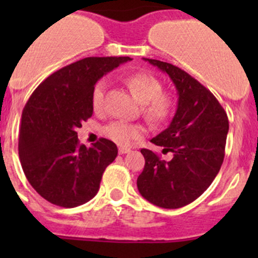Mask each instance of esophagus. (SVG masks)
Masks as SVG:
<instances>
[{
	"mask_svg": "<svg viewBox=\"0 0 258 258\" xmlns=\"http://www.w3.org/2000/svg\"><path fill=\"white\" fill-rule=\"evenodd\" d=\"M130 151H131V150H130L128 147H119V148H118L119 155H124V153H128Z\"/></svg>",
	"mask_w": 258,
	"mask_h": 258,
	"instance_id": "obj_1",
	"label": "esophagus"
}]
</instances>
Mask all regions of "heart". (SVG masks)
Wrapping results in <instances>:
<instances>
[{
    "instance_id": "1",
    "label": "heart",
    "mask_w": 258,
    "mask_h": 258,
    "mask_svg": "<svg viewBox=\"0 0 258 258\" xmlns=\"http://www.w3.org/2000/svg\"><path fill=\"white\" fill-rule=\"evenodd\" d=\"M126 85L134 97L141 105L144 117L151 123H162L167 121L176 108V97L170 91L162 90L160 79L148 72H136L126 79ZM106 82L98 81L92 91V107L101 112L105 105ZM145 128L141 124L128 123L124 121L111 122L106 126L105 135L119 146H128L144 137Z\"/></svg>"
}]
</instances>
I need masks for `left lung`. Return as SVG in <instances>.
I'll list each match as a JSON object with an SVG mask.
<instances>
[{
	"mask_svg": "<svg viewBox=\"0 0 258 258\" xmlns=\"http://www.w3.org/2000/svg\"><path fill=\"white\" fill-rule=\"evenodd\" d=\"M145 61L170 76L178 103L170 126L151 140L163 147V153H172V160H161L142 148L145 168L137 187L151 204L179 209L199 199L217 176L225 158L227 113L212 92L186 71L158 59Z\"/></svg>",
	"mask_w": 258,
	"mask_h": 258,
	"instance_id": "obj_1",
	"label": "left lung"
}]
</instances>
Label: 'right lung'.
I'll use <instances>...</instances> for the list:
<instances>
[{
  "instance_id": "obj_1",
  "label": "right lung",
  "mask_w": 258,
  "mask_h": 258,
  "mask_svg": "<svg viewBox=\"0 0 258 258\" xmlns=\"http://www.w3.org/2000/svg\"><path fill=\"white\" fill-rule=\"evenodd\" d=\"M130 57H86L43 81L26 103L18 155L26 178L57 206L86 204L96 196L106 167L117 156L112 141L81 145L76 130L93 113L96 82Z\"/></svg>"
}]
</instances>
